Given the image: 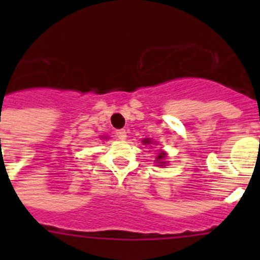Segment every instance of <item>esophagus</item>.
I'll return each mask as SVG.
<instances>
[{
    "mask_svg": "<svg viewBox=\"0 0 260 260\" xmlns=\"http://www.w3.org/2000/svg\"><path fill=\"white\" fill-rule=\"evenodd\" d=\"M116 137L118 138V139H121V141H125L126 138H127V133H126V130H117L116 132Z\"/></svg>",
    "mask_w": 260,
    "mask_h": 260,
    "instance_id": "esophagus-1",
    "label": "esophagus"
}]
</instances>
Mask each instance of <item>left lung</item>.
<instances>
[{"mask_svg": "<svg viewBox=\"0 0 260 260\" xmlns=\"http://www.w3.org/2000/svg\"><path fill=\"white\" fill-rule=\"evenodd\" d=\"M143 144H151L152 142H151V139H143ZM165 158H167V153L164 152V151H161V152L158 153L157 156H156V161H157V164L160 165V167H164V165H167V161H165Z\"/></svg>", "mask_w": 260, "mask_h": 260, "instance_id": "1", "label": "left lung"}]
</instances>
